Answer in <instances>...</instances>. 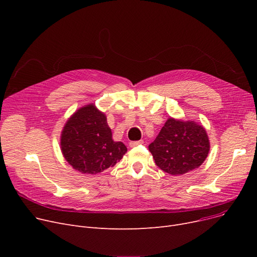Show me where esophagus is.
Masks as SVG:
<instances>
[{
  "label": "esophagus",
  "instance_id": "34e87169",
  "mask_svg": "<svg viewBox=\"0 0 257 257\" xmlns=\"http://www.w3.org/2000/svg\"><path fill=\"white\" fill-rule=\"evenodd\" d=\"M142 144H144V141H137V142H130L129 146H130L131 148H133V147H137V146H139V145H142Z\"/></svg>",
  "mask_w": 257,
  "mask_h": 257
}]
</instances>
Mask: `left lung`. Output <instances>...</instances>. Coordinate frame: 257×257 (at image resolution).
<instances>
[{"mask_svg": "<svg viewBox=\"0 0 257 257\" xmlns=\"http://www.w3.org/2000/svg\"><path fill=\"white\" fill-rule=\"evenodd\" d=\"M206 130L194 120L169 117L149 145L156 166L171 175H183L199 168L209 152Z\"/></svg>", "mask_w": 257, "mask_h": 257, "instance_id": "8db88e82", "label": "left lung"}]
</instances>
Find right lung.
I'll list each match as a JSON object with an SVG mask.
<instances>
[{
  "mask_svg": "<svg viewBox=\"0 0 257 257\" xmlns=\"http://www.w3.org/2000/svg\"><path fill=\"white\" fill-rule=\"evenodd\" d=\"M60 147L73 169L91 175L114 167L127 152L123 143L112 140L106 115L94 104L79 108L66 120L61 131Z\"/></svg>",
  "mask_w": 257,
  "mask_h": 257,
  "instance_id": "1",
  "label": "right lung"
}]
</instances>
